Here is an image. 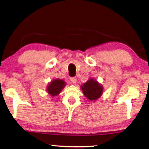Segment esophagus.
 <instances>
[{
    "instance_id": "esophagus-1",
    "label": "esophagus",
    "mask_w": 149,
    "mask_h": 149,
    "mask_svg": "<svg viewBox=\"0 0 149 149\" xmlns=\"http://www.w3.org/2000/svg\"><path fill=\"white\" fill-rule=\"evenodd\" d=\"M70 80L71 81V83L76 84V83H77V78L73 77V78H71Z\"/></svg>"
}]
</instances>
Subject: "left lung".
<instances>
[{"mask_svg": "<svg viewBox=\"0 0 149 149\" xmlns=\"http://www.w3.org/2000/svg\"><path fill=\"white\" fill-rule=\"evenodd\" d=\"M81 89L89 102H95L102 95L104 88L98 81L90 78L86 83L81 86Z\"/></svg>", "mask_w": 149, "mask_h": 149, "instance_id": "left-lung-1", "label": "left lung"}]
</instances>
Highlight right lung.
Listing matches in <instances>:
<instances>
[{"mask_svg": "<svg viewBox=\"0 0 149 149\" xmlns=\"http://www.w3.org/2000/svg\"><path fill=\"white\" fill-rule=\"evenodd\" d=\"M65 86V82L63 80L54 79L48 84L46 90L47 93L53 97L58 95Z\"/></svg>", "mask_w": 149, "mask_h": 149, "instance_id": "right-lung-1", "label": "right lung"}]
</instances>
